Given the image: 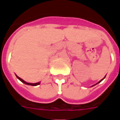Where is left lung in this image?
Here are the masks:
<instances>
[{"label": "left lung", "mask_w": 120, "mask_h": 120, "mask_svg": "<svg viewBox=\"0 0 120 120\" xmlns=\"http://www.w3.org/2000/svg\"><path fill=\"white\" fill-rule=\"evenodd\" d=\"M105 77H106V76H104V78H105ZM104 78H102V79L101 80H100L99 82L98 83H100V82H101V81L102 80H104ZM98 83H96V84H98ZM96 84H95V85H96ZM92 85V87H93V86H94V85Z\"/></svg>", "instance_id": "8db88e82"}]
</instances>
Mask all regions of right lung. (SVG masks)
<instances>
[{
  "label": "right lung",
  "mask_w": 120,
  "mask_h": 120,
  "mask_svg": "<svg viewBox=\"0 0 120 120\" xmlns=\"http://www.w3.org/2000/svg\"><path fill=\"white\" fill-rule=\"evenodd\" d=\"M16 77L18 78L19 80L21 81V82H22V83H25V84L26 85H32V86H37V85H39L40 83V82H38V83H27L25 81H24L22 79H21V78H19V76H18L17 75H16Z\"/></svg>",
  "instance_id": "1"
}]
</instances>
